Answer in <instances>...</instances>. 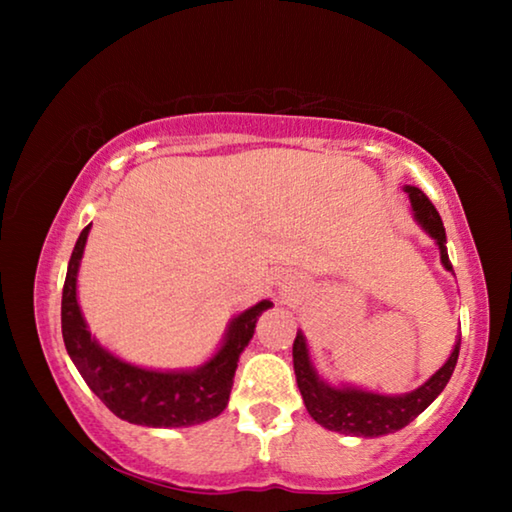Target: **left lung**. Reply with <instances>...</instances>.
Wrapping results in <instances>:
<instances>
[{"label":"left lung","instance_id":"left-lung-1","mask_svg":"<svg viewBox=\"0 0 512 512\" xmlns=\"http://www.w3.org/2000/svg\"><path fill=\"white\" fill-rule=\"evenodd\" d=\"M404 192L409 194L415 221L436 239V244L440 248V262H443L447 271L454 273L445 246L447 237L443 219H440L438 210L433 207V203L422 189L406 185ZM458 350H461V339L456 341L452 354H449V359L445 361V366L433 372L420 388H415V391L406 395H379L361 391V388L354 386H329L327 381L318 377L316 368L311 366L309 348L302 332H298L296 341H293V370H296V381L307 411L320 427L345 433V436L377 438L406 427V424L418 418V415L443 393V388L447 386V381L456 368Z\"/></svg>","mask_w":512,"mask_h":512}]
</instances>
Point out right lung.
<instances>
[{"label":"right lung","mask_w":512,"mask_h":512,"mask_svg":"<svg viewBox=\"0 0 512 512\" xmlns=\"http://www.w3.org/2000/svg\"><path fill=\"white\" fill-rule=\"evenodd\" d=\"M85 225L72 250L60 305L63 341L69 359L79 368L92 393L117 415V418L144 424V427H192L216 418L230 400L232 379L244 352L255 334L257 318L273 307L271 300L257 302L237 318H232L223 345L210 361L194 370H149L121 361L103 350L92 339L76 300V275H79L85 241L90 235Z\"/></svg>","instance_id":"add662e5"}]
</instances>
